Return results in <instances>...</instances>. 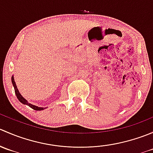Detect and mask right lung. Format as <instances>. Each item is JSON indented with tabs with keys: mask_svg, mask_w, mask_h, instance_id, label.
<instances>
[{
	"mask_svg": "<svg viewBox=\"0 0 153 153\" xmlns=\"http://www.w3.org/2000/svg\"><path fill=\"white\" fill-rule=\"evenodd\" d=\"M12 85H13V86H14V89H15V95H16L17 98H18V99L19 100L20 102L22 103L23 104H25V105L29 106V107H31V108H32V109H35V110H37V111L43 110V109H46V107H44H44H39V106H35V105H33V104H30V103H29L28 101H27V100H26L25 98H24V97H23L22 95H21V93H20L19 91H18V87H17L16 84H15V79H14V75H12Z\"/></svg>",
	"mask_w": 153,
	"mask_h": 153,
	"instance_id": "obj_1",
	"label": "right lung"
}]
</instances>
